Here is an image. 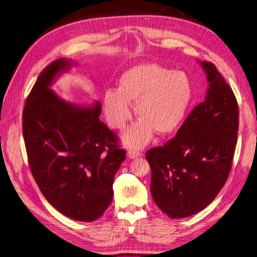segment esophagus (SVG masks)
Returning a JSON list of instances; mask_svg holds the SVG:
<instances>
[{
    "label": "esophagus",
    "instance_id": "esophagus-1",
    "mask_svg": "<svg viewBox=\"0 0 257 257\" xmlns=\"http://www.w3.org/2000/svg\"><path fill=\"white\" fill-rule=\"evenodd\" d=\"M128 158L129 159H137V158H139V157H141L142 154L141 151H138V150H135V149H130V150H128Z\"/></svg>",
    "mask_w": 257,
    "mask_h": 257
}]
</instances>
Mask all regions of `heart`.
<instances>
[{"label": "heart", "mask_w": 257, "mask_h": 257, "mask_svg": "<svg viewBox=\"0 0 257 257\" xmlns=\"http://www.w3.org/2000/svg\"><path fill=\"white\" fill-rule=\"evenodd\" d=\"M194 97L189 75L156 63L138 64L121 75L118 90L103 94V110L111 128L120 130L131 119V103L141 118L122 136L123 144L140 148L155 134L170 135L184 121Z\"/></svg>", "instance_id": "obj_1"}]
</instances>
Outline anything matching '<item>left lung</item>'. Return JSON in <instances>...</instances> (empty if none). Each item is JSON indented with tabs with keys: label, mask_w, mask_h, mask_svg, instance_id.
<instances>
[{
	"label": "left lung",
	"mask_w": 257,
	"mask_h": 257,
	"mask_svg": "<svg viewBox=\"0 0 257 257\" xmlns=\"http://www.w3.org/2000/svg\"><path fill=\"white\" fill-rule=\"evenodd\" d=\"M208 88L175 138L148 150L150 193L170 218L195 215L219 194L229 177L238 131V106L216 66L199 61Z\"/></svg>",
	"instance_id": "8db88e82"
}]
</instances>
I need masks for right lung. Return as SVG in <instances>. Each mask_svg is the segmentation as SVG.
<instances>
[{
    "mask_svg": "<svg viewBox=\"0 0 257 257\" xmlns=\"http://www.w3.org/2000/svg\"><path fill=\"white\" fill-rule=\"evenodd\" d=\"M76 65L60 58L41 72L25 102L23 137L32 174L46 200L64 216L90 222L110 205L126 151L98 118V101L82 106L53 91L56 79Z\"/></svg>",
    "mask_w": 257,
    "mask_h": 257,
    "instance_id": "1",
    "label": "right lung"
}]
</instances>
